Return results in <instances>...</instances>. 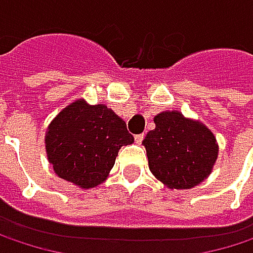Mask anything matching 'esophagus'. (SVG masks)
Wrapping results in <instances>:
<instances>
[{
    "label": "esophagus",
    "instance_id": "obj_1",
    "mask_svg": "<svg viewBox=\"0 0 253 253\" xmlns=\"http://www.w3.org/2000/svg\"><path fill=\"white\" fill-rule=\"evenodd\" d=\"M143 137H145L143 134H136V136H134V142H136L137 145H140L142 140H143Z\"/></svg>",
    "mask_w": 253,
    "mask_h": 253
}]
</instances>
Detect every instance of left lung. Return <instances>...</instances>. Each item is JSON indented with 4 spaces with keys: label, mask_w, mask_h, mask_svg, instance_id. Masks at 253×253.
Here are the masks:
<instances>
[{
    "label": "left lung",
    "mask_w": 253,
    "mask_h": 253,
    "mask_svg": "<svg viewBox=\"0 0 253 253\" xmlns=\"http://www.w3.org/2000/svg\"><path fill=\"white\" fill-rule=\"evenodd\" d=\"M142 145L151 173L169 189H192L212 173L218 157L214 133L199 120L178 111H163L154 117Z\"/></svg>",
    "instance_id": "left-lung-1"
}]
</instances>
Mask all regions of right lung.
<instances>
[{"instance_id":"right-lung-1","label":"right lung","mask_w":253,"mask_h":253,"mask_svg":"<svg viewBox=\"0 0 253 253\" xmlns=\"http://www.w3.org/2000/svg\"><path fill=\"white\" fill-rule=\"evenodd\" d=\"M133 140L111 108L79 98L49 123L45 151L57 176L87 190L107 180L119 151Z\"/></svg>"}]
</instances>
